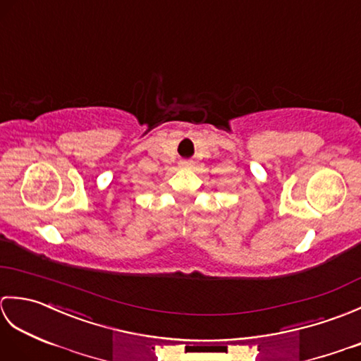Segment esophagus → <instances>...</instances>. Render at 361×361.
I'll return each mask as SVG.
<instances>
[{"instance_id":"1","label":"esophagus","mask_w":361,"mask_h":361,"mask_svg":"<svg viewBox=\"0 0 361 361\" xmlns=\"http://www.w3.org/2000/svg\"><path fill=\"white\" fill-rule=\"evenodd\" d=\"M180 166H181V167H185V169H188V167L192 166V163H190V161H181Z\"/></svg>"}]
</instances>
